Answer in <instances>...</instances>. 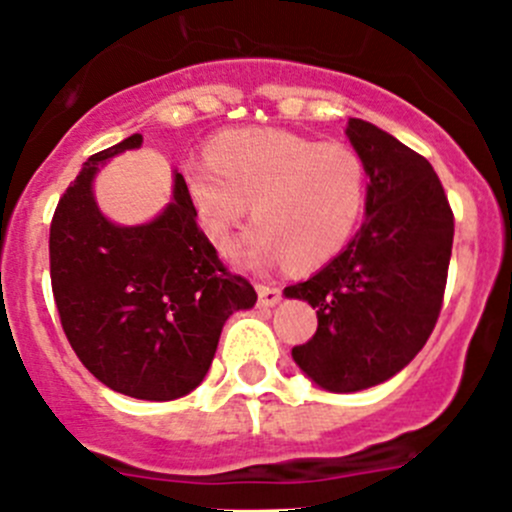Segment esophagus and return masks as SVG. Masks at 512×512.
<instances>
[{
    "label": "esophagus",
    "instance_id": "34e87169",
    "mask_svg": "<svg viewBox=\"0 0 512 512\" xmlns=\"http://www.w3.org/2000/svg\"><path fill=\"white\" fill-rule=\"evenodd\" d=\"M257 297H260L262 307H275L282 297V289L277 285H265V282H257Z\"/></svg>",
    "mask_w": 512,
    "mask_h": 512
}]
</instances>
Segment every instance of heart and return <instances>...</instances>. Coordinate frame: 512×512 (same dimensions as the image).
Listing matches in <instances>:
<instances>
[{"label": "heart", "mask_w": 512, "mask_h": 512, "mask_svg": "<svg viewBox=\"0 0 512 512\" xmlns=\"http://www.w3.org/2000/svg\"><path fill=\"white\" fill-rule=\"evenodd\" d=\"M366 188V165L352 146L282 128L223 133L208 160L185 168L198 223L218 247L252 203L255 225L232 255L255 267L287 260L309 270L337 257L359 225Z\"/></svg>", "instance_id": "heart-1"}]
</instances>
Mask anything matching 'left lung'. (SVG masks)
Returning a JSON list of instances; mask_svg holds the SVG:
<instances>
[{
    "instance_id": "left-lung-1",
    "label": "left lung",
    "mask_w": 512,
    "mask_h": 512,
    "mask_svg": "<svg viewBox=\"0 0 512 512\" xmlns=\"http://www.w3.org/2000/svg\"><path fill=\"white\" fill-rule=\"evenodd\" d=\"M347 136L369 175L364 225L317 275L285 287L319 322L292 359L334 394L381 384L421 352L453 247V210L431 163L361 118H349Z\"/></svg>"
}]
</instances>
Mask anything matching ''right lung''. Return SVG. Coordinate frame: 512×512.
I'll return each mask as SVG.
<instances>
[{
  "instance_id": "obj_1",
  "label": "right lung",
  "mask_w": 512,
  "mask_h": 512,
  "mask_svg": "<svg viewBox=\"0 0 512 512\" xmlns=\"http://www.w3.org/2000/svg\"><path fill=\"white\" fill-rule=\"evenodd\" d=\"M141 143L133 133L94 153L61 195L49 232L51 289L71 349L101 384L173 401L205 379L227 317L250 309L257 292L227 272L180 173L173 200L151 223L103 218L91 190L98 168Z\"/></svg>"
}]
</instances>
